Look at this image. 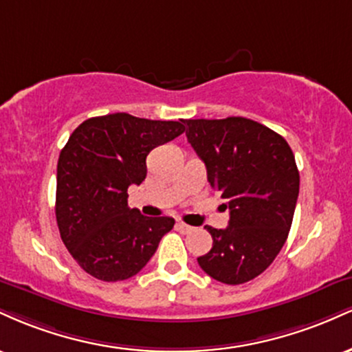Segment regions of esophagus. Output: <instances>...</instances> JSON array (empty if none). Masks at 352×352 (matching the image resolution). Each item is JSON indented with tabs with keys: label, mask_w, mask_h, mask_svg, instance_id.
<instances>
[{
	"label": "esophagus",
	"mask_w": 352,
	"mask_h": 352,
	"mask_svg": "<svg viewBox=\"0 0 352 352\" xmlns=\"http://www.w3.org/2000/svg\"><path fill=\"white\" fill-rule=\"evenodd\" d=\"M177 230L182 233H190L193 230V227H190V225L184 223V221H177Z\"/></svg>",
	"instance_id": "34e87169"
}]
</instances>
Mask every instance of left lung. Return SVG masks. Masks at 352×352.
Returning <instances> with one entry per match:
<instances>
[{
  "label": "left lung",
  "instance_id": "left-lung-1",
  "mask_svg": "<svg viewBox=\"0 0 352 352\" xmlns=\"http://www.w3.org/2000/svg\"><path fill=\"white\" fill-rule=\"evenodd\" d=\"M185 125L210 185L230 210L227 228L205 227L213 245L197 261L213 280L241 285L263 273L288 238L300 193L293 151L280 134L245 117Z\"/></svg>",
  "mask_w": 352,
  "mask_h": 352
}]
</instances>
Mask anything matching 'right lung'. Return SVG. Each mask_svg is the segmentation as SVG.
Wrapping results in <instances>:
<instances>
[{
	"label": "right lung",
	"mask_w": 352,
	"mask_h": 352,
	"mask_svg": "<svg viewBox=\"0 0 352 352\" xmlns=\"http://www.w3.org/2000/svg\"><path fill=\"white\" fill-rule=\"evenodd\" d=\"M184 120L140 119L125 112L91 117L59 153L56 220L78 265L100 281H122L148 263L170 217L129 208L127 188L147 175L148 152L185 131Z\"/></svg>",
	"instance_id": "obj_1"
}]
</instances>
